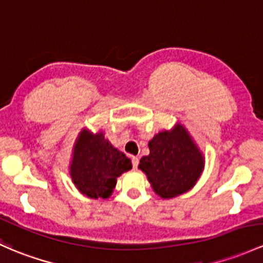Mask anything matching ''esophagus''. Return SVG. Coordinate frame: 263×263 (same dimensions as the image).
Masks as SVG:
<instances>
[{
	"label": "esophagus",
	"instance_id": "1",
	"mask_svg": "<svg viewBox=\"0 0 263 263\" xmlns=\"http://www.w3.org/2000/svg\"><path fill=\"white\" fill-rule=\"evenodd\" d=\"M139 157L136 156H132V166H134V168H137V166H139Z\"/></svg>",
	"mask_w": 263,
	"mask_h": 263
}]
</instances>
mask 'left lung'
Wrapping results in <instances>:
<instances>
[{
    "mask_svg": "<svg viewBox=\"0 0 263 263\" xmlns=\"http://www.w3.org/2000/svg\"><path fill=\"white\" fill-rule=\"evenodd\" d=\"M150 155L139 167L147 175L155 193L174 198L194 186L203 171V156L182 126L173 132H160L148 142Z\"/></svg>",
    "mask_w": 263,
    "mask_h": 263,
    "instance_id": "1",
    "label": "left lung"
}]
</instances>
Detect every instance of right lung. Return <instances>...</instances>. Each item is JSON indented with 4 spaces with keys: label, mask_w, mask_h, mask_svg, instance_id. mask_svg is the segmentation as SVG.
Wrapping results in <instances>:
<instances>
[{
    "label": "right lung",
    "mask_w": 263,
    "mask_h": 263,
    "mask_svg": "<svg viewBox=\"0 0 263 263\" xmlns=\"http://www.w3.org/2000/svg\"><path fill=\"white\" fill-rule=\"evenodd\" d=\"M70 175L79 190L89 198H108L117 178L132 168L131 160L104 139L84 129L74 146Z\"/></svg>",
    "instance_id": "1"
}]
</instances>
